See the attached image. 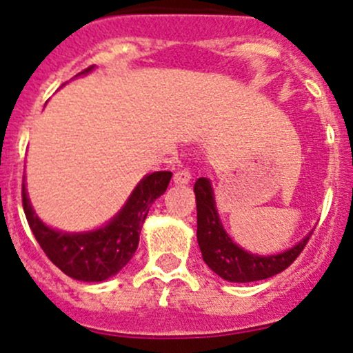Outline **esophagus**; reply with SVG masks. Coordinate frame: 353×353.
<instances>
[{
    "label": "esophagus",
    "mask_w": 353,
    "mask_h": 353,
    "mask_svg": "<svg viewBox=\"0 0 353 353\" xmlns=\"http://www.w3.org/2000/svg\"><path fill=\"white\" fill-rule=\"evenodd\" d=\"M191 181V172L186 169H179L174 174V183L176 184H188Z\"/></svg>",
    "instance_id": "1"
}]
</instances>
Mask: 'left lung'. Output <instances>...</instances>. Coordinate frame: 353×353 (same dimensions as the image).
<instances>
[{
  "label": "left lung",
  "instance_id": "8db88e82",
  "mask_svg": "<svg viewBox=\"0 0 353 353\" xmlns=\"http://www.w3.org/2000/svg\"><path fill=\"white\" fill-rule=\"evenodd\" d=\"M193 190L196 198V239L201 256L208 268L225 281L250 283L272 278L295 262L310 239L309 234L293 248L271 256H259L245 252L225 234L215 210L210 183L205 177H200Z\"/></svg>",
  "mask_w": 353,
  "mask_h": 353
}]
</instances>
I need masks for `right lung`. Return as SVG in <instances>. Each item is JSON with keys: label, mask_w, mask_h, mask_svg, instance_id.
<instances>
[{"label": "right lung", "mask_w": 353, "mask_h": 353, "mask_svg": "<svg viewBox=\"0 0 353 353\" xmlns=\"http://www.w3.org/2000/svg\"><path fill=\"white\" fill-rule=\"evenodd\" d=\"M91 68L93 67H88L81 74ZM170 177L172 172L169 170H159L146 176L132 191L117 217L112 219L105 228L91 232L68 234L44 225L27 200L26 184H22L23 212L39 246L61 272L79 281H105L117 274L132 259L150 207L165 193Z\"/></svg>", "instance_id": "obj_1"}]
</instances>
